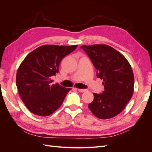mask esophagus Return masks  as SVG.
<instances>
[{
	"instance_id": "esophagus-1",
	"label": "esophagus",
	"mask_w": 152,
	"mask_h": 152,
	"mask_svg": "<svg viewBox=\"0 0 152 152\" xmlns=\"http://www.w3.org/2000/svg\"><path fill=\"white\" fill-rule=\"evenodd\" d=\"M77 90L79 92H81V93H84V92L87 91V89H77Z\"/></svg>"
}]
</instances>
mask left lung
<instances>
[{
	"label": "left lung",
	"instance_id": "8db88e82",
	"mask_svg": "<svg viewBox=\"0 0 152 152\" xmlns=\"http://www.w3.org/2000/svg\"><path fill=\"white\" fill-rule=\"evenodd\" d=\"M97 70L96 76L103 80L102 93H94L88 107L101 119L114 117L129 102L134 92V77L129 63L123 55L105 44L82 45Z\"/></svg>",
	"mask_w": 152,
	"mask_h": 152
}]
</instances>
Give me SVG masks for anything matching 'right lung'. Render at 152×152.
<instances>
[{
	"label": "right lung",
	"instance_id": "1",
	"mask_svg": "<svg viewBox=\"0 0 152 152\" xmlns=\"http://www.w3.org/2000/svg\"><path fill=\"white\" fill-rule=\"evenodd\" d=\"M77 48V45H42L23 61L17 72L16 86L21 100L31 113L48 116L62 104L71 89L53 84L50 77L59 72L62 59Z\"/></svg>",
	"mask_w": 152,
	"mask_h": 152
}]
</instances>
